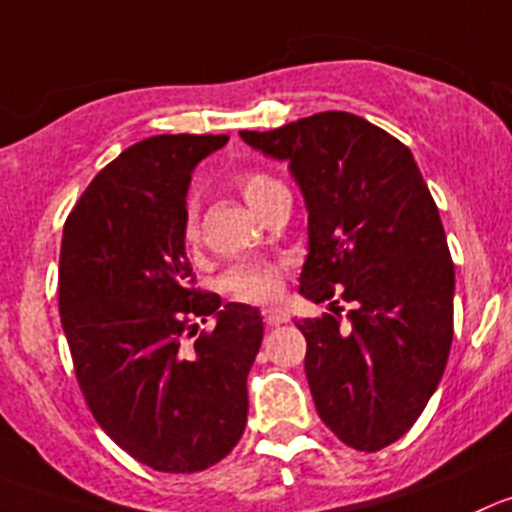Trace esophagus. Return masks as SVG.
I'll list each match as a JSON object with an SVG mask.
<instances>
[{"mask_svg":"<svg viewBox=\"0 0 512 512\" xmlns=\"http://www.w3.org/2000/svg\"><path fill=\"white\" fill-rule=\"evenodd\" d=\"M262 318H265L267 326H280V323H288L290 315L283 308H265L262 310Z\"/></svg>","mask_w":512,"mask_h":512,"instance_id":"esophagus-1","label":"esophagus"}]
</instances>
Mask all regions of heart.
<instances>
[{
    "label": "heart",
    "mask_w": 512,
    "mask_h": 512,
    "mask_svg": "<svg viewBox=\"0 0 512 512\" xmlns=\"http://www.w3.org/2000/svg\"><path fill=\"white\" fill-rule=\"evenodd\" d=\"M234 184L240 189L242 199L257 212L267 191L278 181L260 171H242L234 176ZM184 237L189 242L197 240V217L189 214L184 224ZM222 288L242 303H270L280 293V265L267 260H247L229 267L222 278Z\"/></svg>",
    "instance_id": "obj_1"
}]
</instances>
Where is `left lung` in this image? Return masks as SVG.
Masks as SVG:
<instances>
[{"mask_svg": "<svg viewBox=\"0 0 512 512\" xmlns=\"http://www.w3.org/2000/svg\"><path fill=\"white\" fill-rule=\"evenodd\" d=\"M240 136L288 161L308 209L300 295L333 310L295 323L318 417L353 450H384L424 412L452 346L455 265L422 171L391 133L343 111Z\"/></svg>", "mask_w": 512, "mask_h": 512, "instance_id": "8db88e82", "label": "left lung"}]
</instances>
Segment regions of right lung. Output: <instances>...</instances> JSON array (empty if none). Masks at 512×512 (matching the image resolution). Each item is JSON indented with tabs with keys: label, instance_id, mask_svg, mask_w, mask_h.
I'll return each mask as SVG.
<instances>
[{
	"label": "right lung",
	"instance_id": "add662e5",
	"mask_svg": "<svg viewBox=\"0 0 512 512\" xmlns=\"http://www.w3.org/2000/svg\"><path fill=\"white\" fill-rule=\"evenodd\" d=\"M229 136H151L105 166L68 214L60 321L95 422L133 460L199 472L247 424L257 308L194 288L184 224L191 171ZM214 314L212 332L197 320Z\"/></svg>",
	"mask_w": 512,
	"mask_h": 512
}]
</instances>
